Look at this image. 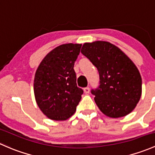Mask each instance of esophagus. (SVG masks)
Masks as SVG:
<instances>
[{
  "label": "esophagus",
  "mask_w": 155,
  "mask_h": 155,
  "mask_svg": "<svg viewBox=\"0 0 155 155\" xmlns=\"http://www.w3.org/2000/svg\"><path fill=\"white\" fill-rule=\"evenodd\" d=\"M84 91L85 93H89V87H85V88L84 89Z\"/></svg>",
  "instance_id": "34e87169"
}]
</instances>
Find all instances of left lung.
I'll return each mask as SVG.
<instances>
[{"label": "left lung", "mask_w": 155, "mask_h": 155, "mask_svg": "<svg viewBox=\"0 0 155 155\" xmlns=\"http://www.w3.org/2000/svg\"><path fill=\"white\" fill-rule=\"evenodd\" d=\"M81 53L99 73V86L91 93L100 110L111 118L131 112L142 93V78L134 63L119 48L104 41L85 43Z\"/></svg>", "instance_id": "obj_1"}]
</instances>
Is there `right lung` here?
Masks as SVG:
<instances>
[{
	"label": "right lung",
	"mask_w": 155,
	"mask_h": 155,
	"mask_svg": "<svg viewBox=\"0 0 155 155\" xmlns=\"http://www.w3.org/2000/svg\"><path fill=\"white\" fill-rule=\"evenodd\" d=\"M82 45L65 44L45 56L36 71L34 95L39 109L53 120L72 116L84 90L77 86L74 62Z\"/></svg>",
	"instance_id": "right-lung-1"
}]
</instances>
